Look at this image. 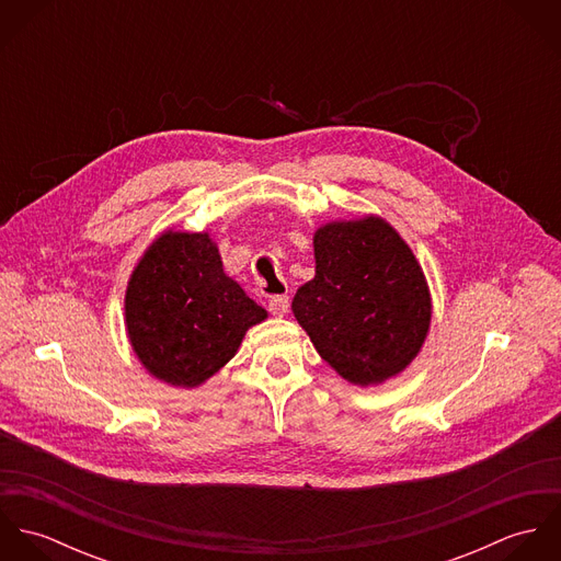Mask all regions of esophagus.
I'll return each instance as SVG.
<instances>
[{"label": "esophagus", "instance_id": "obj_1", "mask_svg": "<svg viewBox=\"0 0 561 561\" xmlns=\"http://www.w3.org/2000/svg\"><path fill=\"white\" fill-rule=\"evenodd\" d=\"M267 309L272 316L276 318H283L287 311H289V296L280 294V296H272L270 302H267Z\"/></svg>", "mask_w": 561, "mask_h": 561}]
</instances>
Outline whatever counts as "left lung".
<instances>
[{
  "instance_id": "left-lung-1",
  "label": "left lung",
  "mask_w": 561,
  "mask_h": 561,
  "mask_svg": "<svg viewBox=\"0 0 561 561\" xmlns=\"http://www.w3.org/2000/svg\"><path fill=\"white\" fill-rule=\"evenodd\" d=\"M316 278L291 302L321 358L347 382L382 385L419 354L432 298L419 261L378 216L316 231Z\"/></svg>"
}]
</instances>
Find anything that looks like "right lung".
<instances>
[{
	"label": "right lung",
	"instance_id": "add662e5",
	"mask_svg": "<svg viewBox=\"0 0 561 561\" xmlns=\"http://www.w3.org/2000/svg\"><path fill=\"white\" fill-rule=\"evenodd\" d=\"M265 318V309L225 274L209 233H161L138 261L125 294L136 356L151 376L183 389L220 371L245 330Z\"/></svg>",
	"mask_w": 561,
	"mask_h": 561
}]
</instances>
